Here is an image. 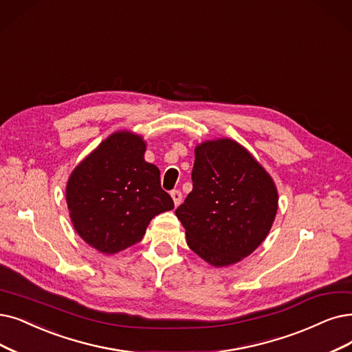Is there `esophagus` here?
<instances>
[{
    "mask_svg": "<svg viewBox=\"0 0 352 352\" xmlns=\"http://www.w3.org/2000/svg\"><path fill=\"white\" fill-rule=\"evenodd\" d=\"M170 195H172V199L175 202V206H179L182 204V192L180 190H172Z\"/></svg>",
    "mask_w": 352,
    "mask_h": 352,
    "instance_id": "obj_1",
    "label": "esophagus"
}]
</instances>
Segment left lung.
Returning a JSON list of instances; mask_svg holds the SVG:
<instances>
[{"label": "left lung", "mask_w": 352, "mask_h": 352, "mask_svg": "<svg viewBox=\"0 0 352 352\" xmlns=\"http://www.w3.org/2000/svg\"><path fill=\"white\" fill-rule=\"evenodd\" d=\"M192 182L176 209L190 250L214 267L248 257L276 218L278 193L272 176L240 143L217 138L195 147Z\"/></svg>", "instance_id": "obj_1"}]
</instances>
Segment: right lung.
Segmentation results:
<instances>
[{
    "label": "right lung",
    "instance_id": "add662e5",
    "mask_svg": "<svg viewBox=\"0 0 352 352\" xmlns=\"http://www.w3.org/2000/svg\"><path fill=\"white\" fill-rule=\"evenodd\" d=\"M146 142L116 131L70 173L66 202L79 236L102 254H116L138 241L150 221L175 208L160 186L157 166L144 160Z\"/></svg>",
    "mask_w": 352,
    "mask_h": 352
}]
</instances>
